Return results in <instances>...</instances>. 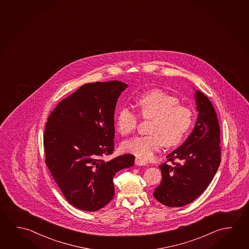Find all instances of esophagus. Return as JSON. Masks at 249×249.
<instances>
[{"label":"esophagus","instance_id":"esophagus-1","mask_svg":"<svg viewBox=\"0 0 249 249\" xmlns=\"http://www.w3.org/2000/svg\"><path fill=\"white\" fill-rule=\"evenodd\" d=\"M135 165H137V166H146L147 163L143 160L140 159V158H135Z\"/></svg>","mask_w":249,"mask_h":249}]
</instances>
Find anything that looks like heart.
Here are the masks:
<instances>
[{
  "label": "heart",
  "mask_w": 249,
  "mask_h": 249,
  "mask_svg": "<svg viewBox=\"0 0 249 249\" xmlns=\"http://www.w3.org/2000/svg\"><path fill=\"white\" fill-rule=\"evenodd\" d=\"M140 113L145 118H152L149 133L125 141L123 150L140 159L150 160L164 145L172 147L179 144L187 135L193 123V113L188 107L179 103V99L161 89H151L136 99ZM138 115L129 107L119 109L115 125L123 135L136 129Z\"/></svg>",
  "instance_id": "heart-1"
}]
</instances>
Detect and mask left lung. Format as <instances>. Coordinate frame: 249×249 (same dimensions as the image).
<instances>
[{
  "mask_svg": "<svg viewBox=\"0 0 249 249\" xmlns=\"http://www.w3.org/2000/svg\"><path fill=\"white\" fill-rule=\"evenodd\" d=\"M194 96L198 112L195 128L182 146L167 155L172 163L160 166L162 179L153 194L170 208L183 207L196 200L220 166V125L215 110L202 92L196 90Z\"/></svg>",
  "mask_w": 249,
  "mask_h": 249,
  "instance_id": "obj_1",
  "label": "left lung"
}]
</instances>
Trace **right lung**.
<instances>
[{
	"label": "right lung",
	"instance_id": "1",
	"mask_svg": "<svg viewBox=\"0 0 249 249\" xmlns=\"http://www.w3.org/2000/svg\"><path fill=\"white\" fill-rule=\"evenodd\" d=\"M128 86L119 81L82 86L59 102L46 124V164L63 196L78 209L94 212L114 196L113 178L133 167L135 156L106 161L114 148V110Z\"/></svg>",
	"mask_w": 249,
	"mask_h": 249
}]
</instances>
